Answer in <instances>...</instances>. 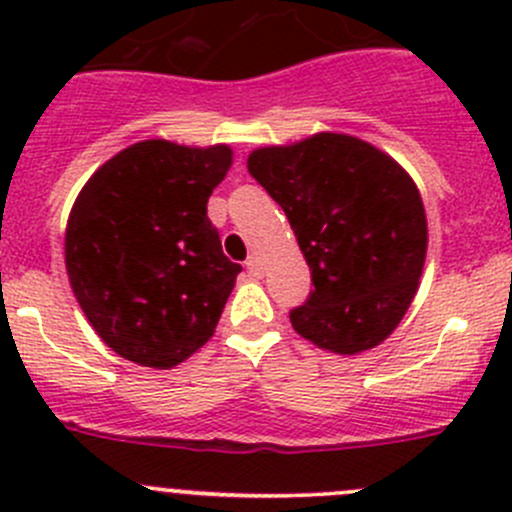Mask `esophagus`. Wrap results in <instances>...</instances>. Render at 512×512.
I'll return each instance as SVG.
<instances>
[{
  "label": "esophagus",
  "mask_w": 512,
  "mask_h": 512,
  "mask_svg": "<svg viewBox=\"0 0 512 512\" xmlns=\"http://www.w3.org/2000/svg\"><path fill=\"white\" fill-rule=\"evenodd\" d=\"M247 272H250L252 277H262V265H260V257L250 255L247 257Z\"/></svg>",
  "instance_id": "1"
}]
</instances>
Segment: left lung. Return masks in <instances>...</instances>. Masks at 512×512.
Segmentation results:
<instances>
[{"mask_svg": "<svg viewBox=\"0 0 512 512\" xmlns=\"http://www.w3.org/2000/svg\"><path fill=\"white\" fill-rule=\"evenodd\" d=\"M252 178L285 210L312 270L294 332L337 354L384 342L404 319L426 260V210L411 175L344 133L257 148Z\"/></svg>", "mask_w": 512, "mask_h": 512, "instance_id": "obj_1", "label": "left lung"}]
</instances>
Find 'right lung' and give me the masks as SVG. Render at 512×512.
I'll list each match as a JSON object with an SVG mask.
<instances>
[{
  "mask_svg": "<svg viewBox=\"0 0 512 512\" xmlns=\"http://www.w3.org/2000/svg\"><path fill=\"white\" fill-rule=\"evenodd\" d=\"M227 146L143 141L101 165L71 208L66 272L98 337L170 369L213 337L242 267L225 257L208 198Z\"/></svg>",
  "mask_w": 512,
  "mask_h": 512,
  "instance_id": "right-lung-1",
  "label": "right lung"
}]
</instances>
